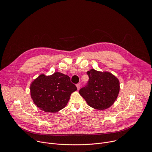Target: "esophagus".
<instances>
[{
    "mask_svg": "<svg viewBox=\"0 0 152 152\" xmlns=\"http://www.w3.org/2000/svg\"><path fill=\"white\" fill-rule=\"evenodd\" d=\"M76 87H77V90H79V89H80V84H76Z\"/></svg>",
    "mask_w": 152,
    "mask_h": 152,
    "instance_id": "1",
    "label": "esophagus"
}]
</instances>
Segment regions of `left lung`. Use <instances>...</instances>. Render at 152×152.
<instances>
[{
	"label": "left lung",
	"instance_id": "left-lung-1",
	"mask_svg": "<svg viewBox=\"0 0 152 152\" xmlns=\"http://www.w3.org/2000/svg\"><path fill=\"white\" fill-rule=\"evenodd\" d=\"M89 80L87 85L79 90L91 107L105 110L112 106L116 101L120 90L119 81L109 72H101L91 69L87 72Z\"/></svg>",
	"mask_w": 152,
	"mask_h": 152
}]
</instances>
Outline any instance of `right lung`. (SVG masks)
<instances>
[{
	"instance_id": "add662e5",
	"label": "right lung",
	"mask_w": 152,
	"mask_h": 152,
	"mask_svg": "<svg viewBox=\"0 0 152 152\" xmlns=\"http://www.w3.org/2000/svg\"><path fill=\"white\" fill-rule=\"evenodd\" d=\"M77 90L67 75L56 72L52 75H40L30 86L34 103L45 112L56 113L67 104L71 94Z\"/></svg>"
}]
</instances>
